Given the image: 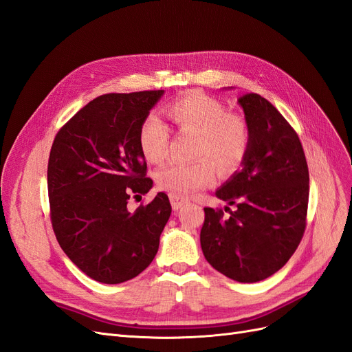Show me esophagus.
<instances>
[{
    "mask_svg": "<svg viewBox=\"0 0 352 352\" xmlns=\"http://www.w3.org/2000/svg\"><path fill=\"white\" fill-rule=\"evenodd\" d=\"M170 202H172V207H173V210H179L180 207H182L185 202H186V199L185 198H182V197H177V195H170Z\"/></svg>",
    "mask_w": 352,
    "mask_h": 352,
    "instance_id": "34e87169",
    "label": "esophagus"
}]
</instances>
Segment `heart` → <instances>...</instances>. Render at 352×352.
<instances>
[{
  "label": "heart",
  "instance_id": "heart-1",
  "mask_svg": "<svg viewBox=\"0 0 352 352\" xmlns=\"http://www.w3.org/2000/svg\"><path fill=\"white\" fill-rule=\"evenodd\" d=\"M177 132L195 136L194 163H170L157 172L158 186L177 197H188L212 184L216 168L232 173L242 164L250 148V126L238 113L202 92L180 95L166 107ZM170 141L168 127L157 116H146L138 142L146 162L160 163Z\"/></svg>",
  "mask_w": 352,
  "mask_h": 352
}]
</instances>
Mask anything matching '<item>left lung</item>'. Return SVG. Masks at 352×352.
Returning <instances> with one entry per match:
<instances>
[{"label": "left lung", "instance_id": "1", "mask_svg": "<svg viewBox=\"0 0 352 352\" xmlns=\"http://www.w3.org/2000/svg\"><path fill=\"white\" fill-rule=\"evenodd\" d=\"M238 102L250 126V148L243 168L216 192L236 210L223 219V210L206 207L199 241L217 272L254 283L282 269L300 245L310 176L300 138L273 104L254 92Z\"/></svg>", "mask_w": 352, "mask_h": 352}]
</instances>
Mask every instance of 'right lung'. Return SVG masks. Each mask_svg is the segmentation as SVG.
<instances>
[{"mask_svg": "<svg viewBox=\"0 0 352 352\" xmlns=\"http://www.w3.org/2000/svg\"><path fill=\"white\" fill-rule=\"evenodd\" d=\"M163 89L104 94L61 126L48 158L52 229L61 250L91 279L116 285L154 260L172 212L158 192L127 210L153 186L138 136Z\"/></svg>", "mask_w": 352, "mask_h": 352, "instance_id": "obj_1", "label": "right lung"}]
</instances>
